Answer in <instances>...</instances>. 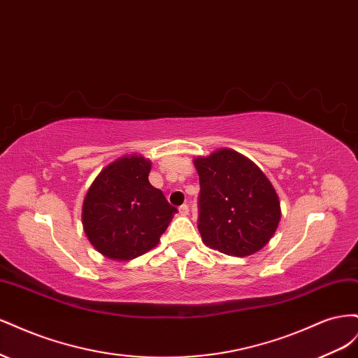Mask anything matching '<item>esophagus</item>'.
<instances>
[{"instance_id":"esophagus-1","label":"esophagus","mask_w":358,"mask_h":358,"mask_svg":"<svg viewBox=\"0 0 358 358\" xmlns=\"http://www.w3.org/2000/svg\"><path fill=\"white\" fill-rule=\"evenodd\" d=\"M179 213H180L182 216H187V215L189 213V206H188V204H182L180 208H179Z\"/></svg>"}]
</instances>
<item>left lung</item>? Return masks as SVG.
<instances>
[{"label": "left lung", "mask_w": 358, "mask_h": 358, "mask_svg": "<svg viewBox=\"0 0 358 358\" xmlns=\"http://www.w3.org/2000/svg\"><path fill=\"white\" fill-rule=\"evenodd\" d=\"M200 178L199 231L225 255L248 257L275 234L280 220L278 194L251 159L220 149L194 159Z\"/></svg>", "instance_id": "8db88e82"}]
</instances>
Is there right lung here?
<instances>
[{"label": "right lung", "mask_w": 358, "mask_h": 358, "mask_svg": "<svg viewBox=\"0 0 358 358\" xmlns=\"http://www.w3.org/2000/svg\"><path fill=\"white\" fill-rule=\"evenodd\" d=\"M150 162L125 155L101 170L83 200L82 221L95 249L112 259H133L152 249L178 213L149 183Z\"/></svg>", "instance_id": "right-lung-1"}]
</instances>
